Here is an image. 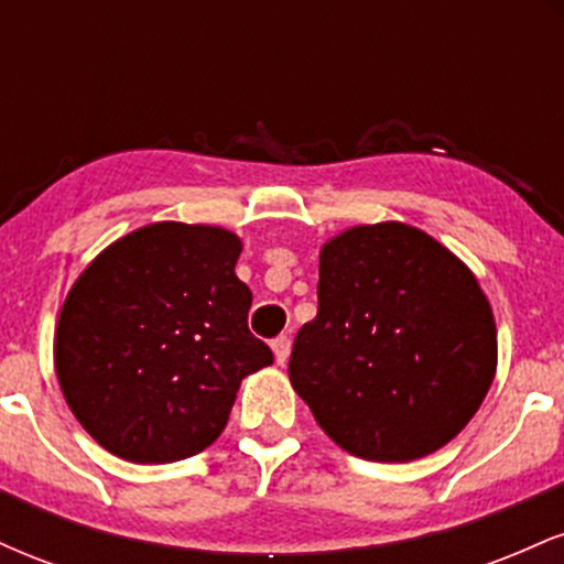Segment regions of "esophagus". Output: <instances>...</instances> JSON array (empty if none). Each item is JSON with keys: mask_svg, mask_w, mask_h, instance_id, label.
I'll return each mask as SVG.
<instances>
[{"mask_svg": "<svg viewBox=\"0 0 564 564\" xmlns=\"http://www.w3.org/2000/svg\"><path fill=\"white\" fill-rule=\"evenodd\" d=\"M273 355H275V364L283 366L289 360V352H291V339L289 336H278V339H273Z\"/></svg>", "mask_w": 564, "mask_h": 564, "instance_id": "34e87169", "label": "esophagus"}]
</instances>
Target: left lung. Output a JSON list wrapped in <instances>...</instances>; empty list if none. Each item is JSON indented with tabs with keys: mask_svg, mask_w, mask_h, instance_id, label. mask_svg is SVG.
Instances as JSON below:
<instances>
[{
	"mask_svg": "<svg viewBox=\"0 0 564 564\" xmlns=\"http://www.w3.org/2000/svg\"><path fill=\"white\" fill-rule=\"evenodd\" d=\"M318 315L289 379L339 448L403 464L451 443L494 384L496 318L471 270L405 223L355 225L321 246Z\"/></svg>",
	"mask_w": 564,
	"mask_h": 564,
	"instance_id": "8db88e82",
	"label": "left lung"
}]
</instances>
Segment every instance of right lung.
I'll return each instance as SVG.
<instances>
[{
	"label": "right lung",
	"instance_id": "1",
	"mask_svg": "<svg viewBox=\"0 0 564 564\" xmlns=\"http://www.w3.org/2000/svg\"><path fill=\"white\" fill-rule=\"evenodd\" d=\"M241 238L151 223L100 251L70 286L55 373L84 430L132 464L196 456L223 435L243 377L273 364L249 332Z\"/></svg>",
	"mask_w": 564,
	"mask_h": 564
}]
</instances>
